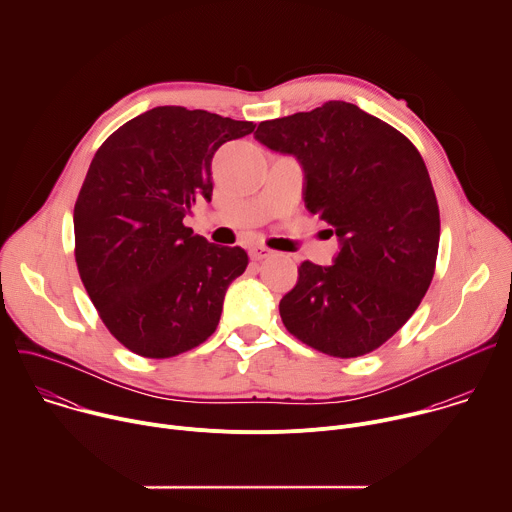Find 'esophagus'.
I'll return each mask as SVG.
<instances>
[{
	"instance_id": "obj_1",
	"label": "esophagus",
	"mask_w": 512,
	"mask_h": 512,
	"mask_svg": "<svg viewBox=\"0 0 512 512\" xmlns=\"http://www.w3.org/2000/svg\"><path fill=\"white\" fill-rule=\"evenodd\" d=\"M271 255H273V251L267 249L265 245H251V247H249V257H251L253 261H263V259H269Z\"/></svg>"
}]
</instances>
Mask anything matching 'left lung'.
Listing matches in <instances>:
<instances>
[{"instance_id":"obj_1","label":"left lung","mask_w":512,"mask_h":512,"mask_svg":"<svg viewBox=\"0 0 512 512\" xmlns=\"http://www.w3.org/2000/svg\"><path fill=\"white\" fill-rule=\"evenodd\" d=\"M255 139L300 162L306 208L340 243L334 265L298 267L279 302L285 328L330 356L373 352L411 318L435 271L440 208L423 158L344 101L263 121Z\"/></svg>"}]
</instances>
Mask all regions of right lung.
<instances>
[{"label": "right lung", "instance_id": "add662e5", "mask_svg": "<svg viewBox=\"0 0 512 512\" xmlns=\"http://www.w3.org/2000/svg\"><path fill=\"white\" fill-rule=\"evenodd\" d=\"M253 129L202 109L156 107L97 150L72 218L75 257L103 324L131 352L170 358L216 330L249 257L194 235L184 216L212 198L216 150Z\"/></svg>", "mask_w": 512, "mask_h": 512}]
</instances>
